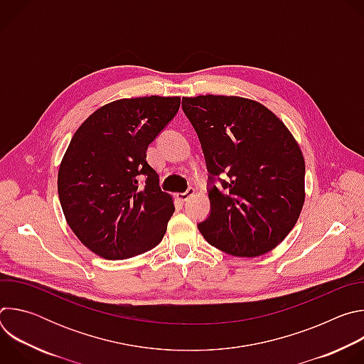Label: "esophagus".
<instances>
[{"label":"esophagus","mask_w":364,"mask_h":364,"mask_svg":"<svg viewBox=\"0 0 364 364\" xmlns=\"http://www.w3.org/2000/svg\"><path fill=\"white\" fill-rule=\"evenodd\" d=\"M194 193H196V190H194L193 187H188L184 193H178V194H177V198H178L180 201H187Z\"/></svg>","instance_id":"obj_1"}]
</instances>
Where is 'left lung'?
<instances>
[{
	"label": "left lung",
	"instance_id": "1",
	"mask_svg": "<svg viewBox=\"0 0 364 364\" xmlns=\"http://www.w3.org/2000/svg\"><path fill=\"white\" fill-rule=\"evenodd\" d=\"M183 111L210 174V213L197 225L200 233L233 256L272 250L295 226L305 200V163L295 138L267 107L240 96L183 97Z\"/></svg>",
	"mask_w": 364,
	"mask_h": 364
}]
</instances>
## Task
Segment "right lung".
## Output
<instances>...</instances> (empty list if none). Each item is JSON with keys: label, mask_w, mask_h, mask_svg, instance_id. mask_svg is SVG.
Returning <instances> with one entry per match:
<instances>
[{"label": "right lung", "mask_w": 364, "mask_h": 364, "mask_svg": "<svg viewBox=\"0 0 364 364\" xmlns=\"http://www.w3.org/2000/svg\"><path fill=\"white\" fill-rule=\"evenodd\" d=\"M178 108V96L119 99L95 111L75 132L58 191L70 229L93 253L115 261L163 240L174 204L146 163V148Z\"/></svg>", "instance_id": "right-lung-1"}]
</instances>
